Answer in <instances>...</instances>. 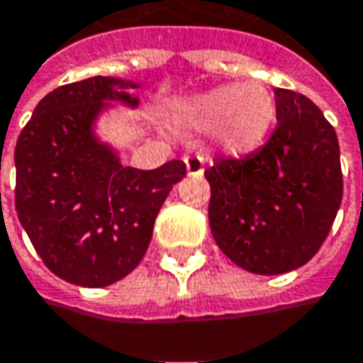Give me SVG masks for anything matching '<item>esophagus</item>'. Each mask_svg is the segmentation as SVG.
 <instances>
[{"label": "esophagus", "instance_id": "34e87169", "mask_svg": "<svg viewBox=\"0 0 363 363\" xmlns=\"http://www.w3.org/2000/svg\"><path fill=\"white\" fill-rule=\"evenodd\" d=\"M203 155H186L184 157V166H186V174L189 177H201L203 174Z\"/></svg>", "mask_w": 363, "mask_h": 363}]
</instances>
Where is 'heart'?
<instances>
[{"label":"heart","instance_id":"b5f03b06","mask_svg":"<svg viewBox=\"0 0 363 363\" xmlns=\"http://www.w3.org/2000/svg\"><path fill=\"white\" fill-rule=\"evenodd\" d=\"M172 112L197 130L218 133L226 153L247 155L257 151L272 135L279 106L266 84L251 81L214 86L174 104Z\"/></svg>","mask_w":363,"mask_h":363}]
</instances>
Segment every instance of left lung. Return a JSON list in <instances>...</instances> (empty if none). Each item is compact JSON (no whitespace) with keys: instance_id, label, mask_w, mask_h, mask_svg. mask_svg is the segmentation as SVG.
Instances as JSON below:
<instances>
[{"instance_id":"left-lung-1","label":"left lung","mask_w":363,"mask_h":363,"mask_svg":"<svg viewBox=\"0 0 363 363\" xmlns=\"http://www.w3.org/2000/svg\"><path fill=\"white\" fill-rule=\"evenodd\" d=\"M274 97L279 126L268 143L206 170L218 247L239 268L266 277L308 264L343 199L335 128L306 95L274 89Z\"/></svg>"}]
</instances>
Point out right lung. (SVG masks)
I'll return each instance as SVG.
<instances>
[{
	"instance_id": "1",
	"label": "right lung",
	"mask_w": 363,
	"mask_h": 363,
	"mask_svg": "<svg viewBox=\"0 0 363 363\" xmlns=\"http://www.w3.org/2000/svg\"><path fill=\"white\" fill-rule=\"evenodd\" d=\"M141 84L93 77L48 93L14 149L16 212L33 247L66 282L99 289L130 274L143 259L153 222L170 189L182 181L181 160L155 170L120 164L97 135L114 101L135 110Z\"/></svg>"
}]
</instances>
